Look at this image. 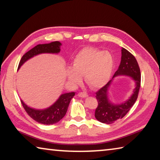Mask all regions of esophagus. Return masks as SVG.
I'll return each instance as SVG.
<instances>
[{"instance_id": "obj_1", "label": "esophagus", "mask_w": 160, "mask_h": 160, "mask_svg": "<svg viewBox=\"0 0 160 160\" xmlns=\"http://www.w3.org/2000/svg\"><path fill=\"white\" fill-rule=\"evenodd\" d=\"M78 97H82V98H85V97H88V94L86 92H80L79 94H78Z\"/></svg>"}]
</instances>
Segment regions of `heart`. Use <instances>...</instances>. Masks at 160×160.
<instances>
[{
  "label": "heart",
  "mask_w": 160,
  "mask_h": 160,
  "mask_svg": "<svg viewBox=\"0 0 160 160\" xmlns=\"http://www.w3.org/2000/svg\"><path fill=\"white\" fill-rule=\"evenodd\" d=\"M114 67V58L108 51L93 47L84 48L78 52L72 61V67H68V80L73 85L85 82L92 88H99L109 82Z\"/></svg>",
  "instance_id": "b5f03b06"
}]
</instances>
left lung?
Here are the masks:
<instances>
[{"label": "left lung", "instance_id": "obj_1", "mask_svg": "<svg viewBox=\"0 0 160 160\" xmlns=\"http://www.w3.org/2000/svg\"><path fill=\"white\" fill-rule=\"evenodd\" d=\"M118 76L131 77L135 83V86L132 95L128 100L121 103H115L110 101L108 94L114 78ZM140 80L141 75L136 59L128 50L122 47L121 63L118 70L115 72L112 79L96 93L98 107L95 110L94 116L97 120L101 123L109 124L125 116L133 106L138 96Z\"/></svg>", "mask_w": 160, "mask_h": 160}]
</instances>
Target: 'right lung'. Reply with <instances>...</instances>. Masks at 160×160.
Instances as JSON below:
<instances>
[{
	"label": "right lung",
	"mask_w": 160,
	"mask_h": 160,
	"mask_svg": "<svg viewBox=\"0 0 160 160\" xmlns=\"http://www.w3.org/2000/svg\"><path fill=\"white\" fill-rule=\"evenodd\" d=\"M61 45L62 44L60 42H53L48 44L37 45L28 52L24 54L19 63L18 70L20 69V67L26 61L39 54H58L61 51ZM75 94V93L74 92L62 94L52 105L42 109L29 107L22 99L21 102L24 109L32 118L39 123L44 124V125H52V124L58 123L61 119L64 117L67 112L70 102L73 98Z\"/></svg>",
	"instance_id": "right-lung-1"
}]
</instances>
